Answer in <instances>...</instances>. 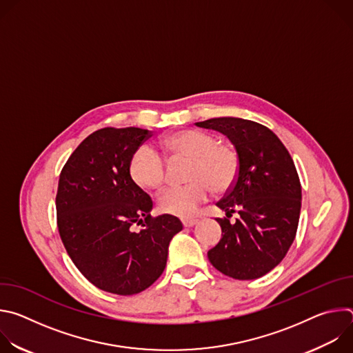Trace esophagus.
<instances>
[{"label": "esophagus", "mask_w": 353, "mask_h": 353, "mask_svg": "<svg viewBox=\"0 0 353 353\" xmlns=\"http://www.w3.org/2000/svg\"><path fill=\"white\" fill-rule=\"evenodd\" d=\"M196 222H198V221H196L195 218H181V223H183V226H185V228H191V226H194Z\"/></svg>", "instance_id": "1"}]
</instances>
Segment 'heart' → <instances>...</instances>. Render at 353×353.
I'll use <instances>...</instances> for the list:
<instances>
[{"label":"heart","instance_id":"obj_1","mask_svg":"<svg viewBox=\"0 0 353 353\" xmlns=\"http://www.w3.org/2000/svg\"><path fill=\"white\" fill-rule=\"evenodd\" d=\"M162 148L169 155L190 157L188 183L166 187L158 196L162 212L188 216L207 201L211 187L226 191L237 177L239 155L226 142H216L214 135L196 128H185L166 135ZM130 176L142 188H159L166 177L165 158L148 143L139 145L130 159Z\"/></svg>","mask_w":353,"mask_h":353}]
</instances>
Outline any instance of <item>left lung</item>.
Segmentation results:
<instances>
[{"mask_svg": "<svg viewBox=\"0 0 353 353\" xmlns=\"http://www.w3.org/2000/svg\"><path fill=\"white\" fill-rule=\"evenodd\" d=\"M226 135L239 155V173L216 205L234 224L218 218L219 243L208 251L222 274L257 279L274 270L292 245L300 216L301 187L294 163L281 139L265 125L236 117L195 123Z\"/></svg>", "mask_w": 353, "mask_h": 353, "instance_id": "8db88e82", "label": "left lung"}]
</instances>
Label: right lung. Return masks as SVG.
<instances>
[{"label":"right lung","instance_id":"add662e5","mask_svg":"<svg viewBox=\"0 0 353 353\" xmlns=\"http://www.w3.org/2000/svg\"><path fill=\"white\" fill-rule=\"evenodd\" d=\"M149 137L137 127L97 130L78 145L59 180L57 225L68 256L90 283L121 296L162 275L169 243L183 229L173 215L150 216L152 199L130 176L134 150Z\"/></svg>","mask_w":353,"mask_h":353}]
</instances>
